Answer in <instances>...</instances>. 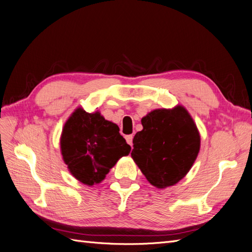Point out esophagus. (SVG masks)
Here are the masks:
<instances>
[{
	"label": "esophagus",
	"instance_id": "obj_1",
	"mask_svg": "<svg viewBox=\"0 0 252 252\" xmlns=\"http://www.w3.org/2000/svg\"><path fill=\"white\" fill-rule=\"evenodd\" d=\"M126 143L128 145L132 146L133 145V135H126Z\"/></svg>",
	"mask_w": 252,
	"mask_h": 252
}]
</instances>
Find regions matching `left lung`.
I'll list each match as a JSON object with an SVG mask.
<instances>
[{
  "instance_id": "obj_1",
  "label": "left lung",
  "mask_w": 252,
  "mask_h": 252,
  "mask_svg": "<svg viewBox=\"0 0 252 252\" xmlns=\"http://www.w3.org/2000/svg\"><path fill=\"white\" fill-rule=\"evenodd\" d=\"M135 134L134 162L159 189L174 186L190 171L200 151V133L185 107L155 109L142 119Z\"/></svg>"
}]
</instances>
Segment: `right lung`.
Returning a JSON list of instances; mask_svg holds the SVG:
<instances>
[{
	"instance_id": "1",
	"label": "right lung",
	"mask_w": 252,
	"mask_h": 252,
	"mask_svg": "<svg viewBox=\"0 0 252 252\" xmlns=\"http://www.w3.org/2000/svg\"><path fill=\"white\" fill-rule=\"evenodd\" d=\"M63 161L73 176L86 186L99 184L131 147L119 127L98 112L77 108L63 126L60 139Z\"/></svg>"
}]
</instances>
